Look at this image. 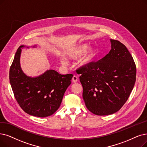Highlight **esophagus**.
Returning <instances> with one entry per match:
<instances>
[{
	"instance_id": "1",
	"label": "esophagus",
	"mask_w": 147,
	"mask_h": 147,
	"mask_svg": "<svg viewBox=\"0 0 147 147\" xmlns=\"http://www.w3.org/2000/svg\"><path fill=\"white\" fill-rule=\"evenodd\" d=\"M72 80V81L74 82V83H77V81H78V77H77V76L74 75Z\"/></svg>"
}]
</instances>
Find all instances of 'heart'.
I'll use <instances>...</instances> for the list:
<instances>
[{"label": "heart", "mask_w": 147, "mask_h": 147, "mask_svg": "<svg viewBox=\"0 0 147 147\" xmlns=\"http://www.w3.org/2000/svg\"><path fill=\"white\" fill-rule=\"evenodd\" d=\"M65 55L71 59H77L82 57L80 60L81 65H87L89 64L95 55V49L92 46H89L87 44H81L70 49L65 52ZM60 63L63 66H67L68 63L66 58H61Z\"/></svg>", "instance_id": "obj_1"}]
</instances>
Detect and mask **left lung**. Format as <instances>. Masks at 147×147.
<instances>
[{
  "label": "left lung",
  "mask_w": 147,
  "mask_h": 147,
  "mask_svg": "<svg viewBox=\"0 0 147 147\" xmlns=\"http://www.w3.org/2000/svg\"><path fill=\"white\" fill-rule=\"evenodd\" d=\"M110 40L109 54L77 70L81 74L86 106L99 116L120 110L130 96L136 77V64L126 46L118 40Z\"/></svg>",
  "instance_id": "obj_1"
}]
</instances>
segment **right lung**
<instances>
[{"instance_id": "right-lung-1", "label": "right lung", "mask_w": 147, "mask_h": 147, "mask_svg": "<svg viewBox=\"0 0 147 147\" xmlns=\"http://www.w3.org/2000/svg\"><path fill=\"white\" fill-rule=\"evenodd\" d=\"M25 47L29 48L24 45L18 48L10 67L11 88L16 101L26 113L40 118L49 116L60 107L73 75H61L50 69L36 77L27 76L20 63L21 48Z\"/></svg>"}]
</instances>
